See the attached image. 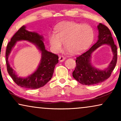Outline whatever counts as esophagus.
I'll return each instance as SVG.
<instances>
[{"label": "esophagus", "mask_w": 121, "mask_h": 121, "mask_svg": "<svg viewBox=\"0 0 121 121\" xmlns=\"http://www.w3.org/2000/svg\"><path fill=\"white\" fill-rule=\"evenodd\" d=\"M65 59V58L63 57V56H60V57H59V62H63Z\"/></svg>", "instance_id": "34e87169"}]
</instances>
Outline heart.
Listing matches in <instances>:
<instances>
[{
	"label": "heart",
	"mask_w": 121,
	"mask_h": 121,
	"mask_svg": "<svg viewBox=\"0 0 121 121\" xmlns=\"http://www.w3.org/2000/svg\"><path fill=\"white\" fill-rule=\"evenodd\" d=\"M94 31L87 24L65 21L56 28V34L49 36L51 48L54 53L58 52L64 43L66 53L79 54L86 50L93 42Z\"/></svg>",
	"instance_id": "obj_1"
}]
</instances>
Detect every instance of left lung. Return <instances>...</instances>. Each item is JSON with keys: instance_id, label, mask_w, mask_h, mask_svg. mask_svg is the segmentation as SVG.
I'll return each mask as SVG.
<instances>
[{"instance_id": "obj_1", "label": "left lung", "mask_w": 121, "mask_h": 121, "mask_svg": "<svg viewBox=\"0 0 121 121\" xmlns=\"http://www.w3.org/2000/svg\"><path fill=\"white\" fill-rule=\"evenodd\" d=\"M97 28L99 32L97 42L88 51L77 58V65L73 72L74 78L82 85H95L104 82L110 77L117 63V46L115 44L110 30L101 23L97 25ZM104 44L110 46L113 57L107 68L100 69L94 67L92 64V54L98 48Z\"/></svg>"}]
</instances>
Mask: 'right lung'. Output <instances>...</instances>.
I'll list each match as a JSON object with an SVG mask.
<instances>
[{
    "mask_svg": "<svg viewBox=\"0 0 121 121\" xmlns=\"http://www.w3.org/2000/svg\"><path fill=\"white\" fill-rule=\"evenodd\" d=\"M27 41L35 45L41 53V58L37 69L26 77H19L10 66L9 56L17 42ZM42 35L35 31H30L22 26L11 39L6 50V63L8 72L17 85L27 89H36L43 86L52 78L55 66L58 63V57L46 50Z\"/></svg>",
    "mask_w": 121,
    "mask_h": 121,
    "instance_id": "right-lung-1",
    "label": "right lung"
}]
</instances>
